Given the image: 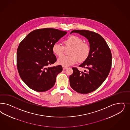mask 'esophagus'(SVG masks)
<instances>
[{
	"label": "esophagus",
	"instance_id": "esophagus-1",
	"mask_svg": "<svg viewBox=\"0 0 130 130\" xmlns=\"http://www.w3.org/2000/svg\"><path fill=\"white\" fill-rule=\"evenodd\" d=\"M62 68L63 70H65L66 69H67V67H66V66H62Z\"/></svg>",
	"mask_w": 130,
	"mask_h": 130
}]
</instances>
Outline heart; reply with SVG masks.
I'll return each mask as SVG.
<instances>
[{
    "label": "heart",
    "instance_id": "1",
    "mask_svg": "<svg viewBox=\"0 0 130 130\" xmlns=\"http://www.w3.org/2000/svg\"><path fill=\"white\" fill-rule=\"evenodd\" d=\"M64 46L60 44L55 43L52 47L53 52L56 55L62 56L65 48H71L69 51L70 56H63L58 59V64L63 66L72 65L77 62H83L88 58L90 53L89 45L84 42L83 40L78 36H72L63 41Z\"/></svg>",
    "mask_w": 130,
    "mask_h": 130
}]
</instances>
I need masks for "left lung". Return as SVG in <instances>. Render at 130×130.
<instances>
[{
    "label": "left lung",
    "instance_id": "left-lung-1",
    "mask_svg": "<svg viewBox=\"0 0 130 130\" xmlns=\"http://www.w3.org/2000/svg\"><path fill=\"white\" fill-rule=\"evenodd\" d=\"M72 32L78 33L88 40L90 53L87 59L79 66L87 71L83 72L72 68L70 84L77 92L88 94L97 89L107 78L111 68V52L106 41L99 34L85 30H75L71 34Z\"/></svg>",
    "mask_w": 130,
    "mask_h": 130
}]
</instances>
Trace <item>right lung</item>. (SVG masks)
Here are the masks:
<instances>
[{
  "instance_id": "right-lung-1",
  "label": "right lung",
  "mask_w": 130,
  "mask_h": 130,
  "mask_svg": "<svg viewBox=\"0 0 130 130\" xmlns=\"http://www.w3.org/2000/svg\"><path fill=\"white\" fill-rule=\"evenodd\" d=\"M67 33L53 28L36 29L30 32L19 45L18 72L24 83L31 89L43 92L53 87L62 67H48L57 61L52 47Z\"/></svg>"
}]
</instances>
